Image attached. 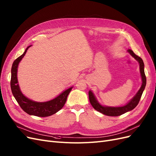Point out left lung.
<instances>
[{"instance_id": "1", "label": "left lung", "mask_w": 156, "mask_h": 156, "mask_svg": "<svg viewBox=\"0 0 156 156\" xmlns=\"http://www.w3.org/2000/svg\"><path fill=\"white\" fill-rule=\"evenodd\" d=\"M128 52L132 55V56L138 61L139 63V66H140V74H141V78H142V85L140 87V89L137 93L135 94V96L130 100V101L126 104L124 105L122 107H105L103 106V105H100L97 99L95 98L93 93L89 91V99L92 106L94 108V109H96L97 111L102 113L104 115H108V116H111V117H117L119 115H121L125 113H126L129 111H131V110L133 109L135 107L137 106V104L139 102V100L140 99V97L142 96V94L143 93L144 89L146 86V83H147V78H146V76L144 74V63L143 59L140 58L139 56H137L131 49H128Z\"/></svg>"}]
</instances>
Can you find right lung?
<instances>
[{
    "label": "right lung",
    "mask_w": 156,
    "mask_h": 156,
    "mask_svg": "<svg viewBox=\"0 0 156 156\" xmlns=\"http://www.w3.org/2000/svg\"><path fill=\"white\" fill-rule=\"evenodd\" d=\"M30 47L31 45L30 46H28L26 48V50H25L23 54L17 58L13 63L11 71L12 76L10 81L12 92L13 94V97L19 104L20 107L22 108L24 112H25L28 115H34V116L37 117H48L56 113L63 107V105L67 101L68 94L71 92L73 87L65 90L64 92L60 94L56 98L48 102H34L33 100H30L25 96H24L21 93V90H20L18 84L17 77V67L19 62H21V60L24 57L28 48Z\"/></svg>",
    "instance_id": "add662e5"
}]
</instances>
